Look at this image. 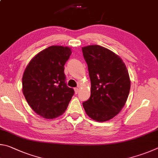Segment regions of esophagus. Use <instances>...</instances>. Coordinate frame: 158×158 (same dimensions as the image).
<instances>
[{
    "instance_id": "34e87169",
    "label": "esophagus",
    "mask_w": 158,
    "mask_h": 158,
    "mask_svg": "<svg viewBox=\"0 0 158 158\" xmlns=\"http://www.w3.org/2000/svg\"><path fill=\"white\" fill-rule=\"evenodd\" d=\"M74 92H75V94H77L78 93V92H79V88H78V87L75 88V89H74Z\"/></svg>"
}]
</instances>
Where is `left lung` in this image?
<instances>
[{
	"instance_id": "8db88e82",
	"label": "left lung",
	"mask_w": 158,
	"mask_h": 158,
	"mask_svg": "<svg viewBox=\"0 0 158 158\" xmlns=\"http://www.w3.org/2000/svg\"><path fill=\"white\" fill-rule=\"evenodd\" d=\"M91 81V96L82 103L93 120L104 122L125 106L131 89L128 69L118 55L99 45L82 48Z\"/></svg>"
}]
</instances>
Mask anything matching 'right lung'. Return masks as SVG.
Returning a JSON list of instances; mask_svg holds the SVG:
<instances>
[{
	"instance_id": "right-lung-1",
	"label": "right lung",
	"mask_w": 158,
	"mask_h": 158,
	"mask_svg": "<svg viewBox=\"0 0 158 158\" xmlns=\"http://www.w3.org/2000/svg\"><path fill=\"white\" fill-rule=\"evenodd\" d=\"M71 52L68 46H49L35 55L25 69L22 91L30 107L41 117H59L67 109L74 90L65 83L64 66Z\"/></svg>"
}]
</instances>
